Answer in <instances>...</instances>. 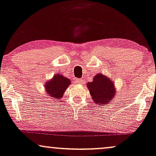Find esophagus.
I'll list each match as a JSON object with an SVG mask.
<instances>
[{
  "label": "esophagus",
  "mask_w": 156,
  "mask_h": 156,
  "mask_svg": "<svg viewBox=\"0 0 156 156\" xmlns=\"http://www.w3.org/2000/svg\"><path fill=\"white\" fill-rule=\"evenodd\" d=\"M76 83H78V84H83V80L82 79H79V78H76Z\"/></svg>",
  "instance_id": "obj_1"
}]
</instances>
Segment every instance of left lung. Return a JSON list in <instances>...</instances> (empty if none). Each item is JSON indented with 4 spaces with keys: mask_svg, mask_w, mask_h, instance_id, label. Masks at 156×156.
I'll return each instance as SVG.
<instances>
[{
    "mask_svg": "<svg viewBox=\"0 0 156 156\" xmlns=\"http://www.w3.org/2000/svg\"><path fill=\"white\" fill-rule=\"evenodd\" d=\"M87 87L96 105H108L115 94L114 83L102 74H96L93 81L88 83Z\"/></svg>",
    "mask_w": 156,
    "mask_h": 156,
    "instance_id": "left-lung-1",
    "label": "left lung"
}]
</instances>
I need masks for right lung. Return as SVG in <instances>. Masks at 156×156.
I'll use <instances>...</instances> for the list:
<instances>
[{"mask_svg":"<svg viewBox=\"0 0 156 156\" xmlns=\"http://www.w3.org/2000/svg\"><path fill=\"white\" fill-rule=\"evenodd\" d=\"M70 84V80L65 78L62 75L57 74L53 77L52 80L46 83L44 85L47 94L55 98H60L63 96L66 88Z\"/></svg>","mask_w":156,"mask_h":156,"instance_id":"1","label":"right lung"}]
</instances>
